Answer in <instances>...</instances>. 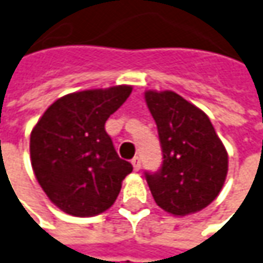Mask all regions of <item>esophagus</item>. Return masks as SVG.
<instances>
[{
  "instance_id": "obj_1",
  "label": "esophagus",
  "mask_w": 263,
  "mask_h": 263,
  "mask_svg": "<svg viewBox=\"0 0 263 263\" xmlns=\"http://www.w3.org/2000/svg\"><path fill=\"white\" fill-rule=\"evenodd\" d=\"M131 162H132V167H134L135 171H139V170H141V160H139V157H134Z\"/></svg>"
}]
</instances>
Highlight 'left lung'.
Listing matches in <instances>:
<instances>
[{"label":"left lung","instance_id":"1","mask_svg":"<svg viewBox=\"0 0 263 263\" xmlns=\"http://www.w3.org/2000/svg\"><path fill=\"white\" fill-rule=\"evenodd\" d=\"M162 149V165L145 173L155 203L173 216L213 201L228 176V151L206 114L171 90H146Z\"/></svg>","mask_w":263,"mask_h":263}]
</instances>
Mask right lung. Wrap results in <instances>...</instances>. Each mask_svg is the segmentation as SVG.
Returning <instances> with one entry per match:
<instances>
[{
    "label": "right lung",
    "instance_id": "add662e5",
    "mask_svg": "<svg viewBox=\"0 0 263 263\" xmlns=\"http://www.w3.org/2000/svg\"><path fill=\"white\" fill-rule=\"evenodd\" d=\"M131 92V86L119 85L66 95L50 105L33 128L34 174L64 213L89 217L115 203L132 165L119 158L105 122Z\"/></svg>",
    "mask_w": 263,
    "mask_h": 263
}]
</instances>
